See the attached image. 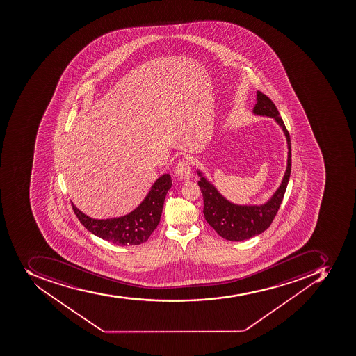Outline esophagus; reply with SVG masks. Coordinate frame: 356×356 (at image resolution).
<instances>
[{"label": "esophagus", "mask_w": 356, "mask_h": 356, "mask_svg": "<svg viewBox=\"0 0 356 356\" xmlns=\"http://www.w3.org/2000/svg\"><path fill=\"white\" fill-rule=\"evenodd\" d=\"M175 175H176V177L178 178V179L184 180V181L191 179V169L188 161L182 160V161L178 162V165H177L176 167V170H175Z\"/></svg>", "instance_id": "34e87169"}]
</instances>
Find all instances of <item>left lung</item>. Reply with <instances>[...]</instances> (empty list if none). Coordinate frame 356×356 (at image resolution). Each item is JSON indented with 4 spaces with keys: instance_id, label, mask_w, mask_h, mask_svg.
Returning <instances> with one entry per match:
<instances>
[{
    "instance_id": "left-lung-1",
    "label": "left lung",
    "mask_w": 356,
    "mask_h": 356,
    "mask_svg": "<svg viewBox=\"0 0 356 356\" xmlns=\"http://www.w3.org/2000/svg\"><path fill=\"white\" fill-rule=\"evenodd\" d=\"M253 114L257 116H266L275 120L286 136L288 156L286 167L280 186L272 194L269 200L262 204H235L220 194L214 184L197 169V175L200 177L198 181L204 198V215L206 222L216 231L217 234L225 240L233 242L249 240L251 237L264 233L277 215L281 202L284 200L286 186L289 182L291 172V142L290 136L281 119L280 113L271 99L264 92H257V104L253 107Z\"/></svg>"
}]
</instances>
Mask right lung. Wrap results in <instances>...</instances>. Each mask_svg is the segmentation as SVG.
<instances>
[{"mask_svg": "<svg viewBox=\"0 0 356 356\" xmlns=\"http://www.w3.org/2000/svg\"><path fill=\"white\" fill-rule=\"evenodd\" d=\"M170 187V175H161L151 186L145 200L140 202L136 209L129 214L114 218H92L79 211L74 202H72V209L76 216L79 217V222L92 234L116 245H139L141 243L147 242L159 224L165 195Z\"/></svg>", "mask_w": 356, "mask_h": 356, "instance_id": "1", "label": "right lung"}]
</instances>
